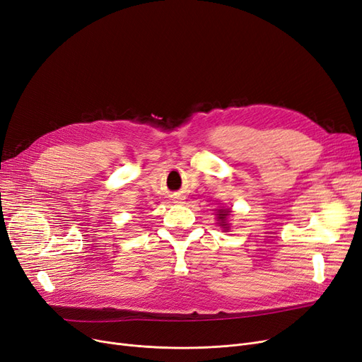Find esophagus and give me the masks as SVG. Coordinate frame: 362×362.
<instances>
[{
    "instance_id": "obj_1",
    "label": "esophagus",
    "mask_w": 362,
    "mask_h": 362,
    "mask_svg": "<svg viewBox=\"0 0 362 362\" xmlns=\"http://www.w3.org/2000/svg\"><path fill=\"white\" fill-rule=\"evenodd\" d=\"M184 201H185V196L181 194V193L173 196V202H175V204H184Z\"/></svg>"
}]
</instances>
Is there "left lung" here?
<instances>
[{
    "label": "left lung",
    "instance_id": "obj_1",
    "mask_svg": "<svg viewBox=\"0 0 362 362\" xmlns=\"http://www.w3.org/2000/svg\"><path fill=\"white\" fill-rule=\"evenodd\" d=\"M230 216V209H218L217 211V221L218 226L223 228V230H229V223H228V217Z\"/></svg>",
    "mask_w": 362,
    "mask_h": 362
}]
</instances>
